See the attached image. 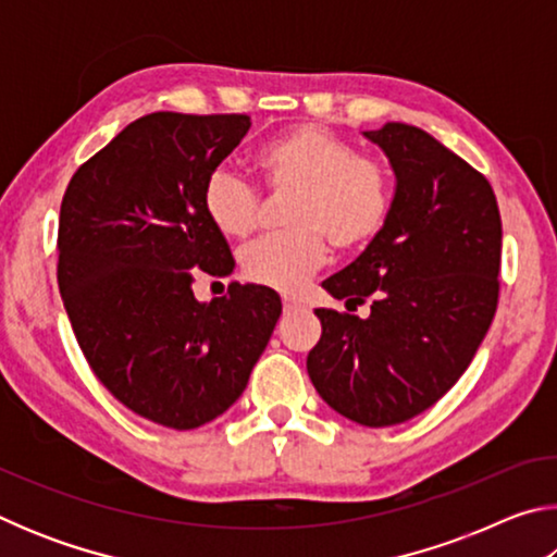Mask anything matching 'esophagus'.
Instances as JSON below:
<instances>
[{
	"mask_svg": "<svg viewBox=\"0 0 557 557\" xmlns=\"http://www.w3.org/2000/svg\"><path fill=\"white\" fill-rule=\"evenodd\" d=\"M282 309H285V312H297V309H301V301L295 297H285L282 299Z\"/></svg>",
	"mask_w": 557,
	"mask_h": 557,
	"instance_id": "34e87169",
	"label": "esophagus"
}]
</instances>
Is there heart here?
<instances>
[{
	"label": "heart",
	"instance_id": "heart-1",
	"mask_svg": "<svg viewBox=\"0 0 557 557\" xmlns=\"http://www.w3.org/2000/svg\"><path fill=\"white\" fill-rule=\"evenodd\" d=\"M260 169L275 199H295L289 235L260 240L243 252V275L260 287L295 295L324 265L326 243L354 252L381 233L391 211L388 172L322 125H299L260 152ZM203 211L231 240L258 231L262 196L228 166L213 169L203 184Z\"/></svg>",
	"mask_w": 557,
	"mask_h": 557
}]
</instances>
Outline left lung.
<instances>
[{
	"mask_svg": "<svg viewBox=\"0 0 557 557\" xmlns=\"http://www.w3.org/2000/svg\"><path fill=\"white\" fill-rule=\"evenodd\" d=\"M395 174L388 219L324 282L361 319L317 309L307 373L329 408L366 428L398 425L445 395L482 346L498 301L502 215L492 184L425 129L363 132Z\"/></svg>",
	"mask_w": 557,
	"mask_h": 557,
	"instance_id": "8db88e82",
	"label": "left lung"
}]
</instances>
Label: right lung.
Wrapping results in <instances>:
<instances>
[{"instance_id":"add662e5","label":"right lung","mask_w":557,"mask_h":557,"mask_svg":"<svg viewBox=\"0 0 557 557\" xmlns=\"http://www.w3.org/2000/svg\"><path fill=\"white\" fill-rule=\"evenodd\" d=\"M248 129V115L152 112L90 157L61 203L59 287L75 338L125 408L172 430L240 398L282 314L260 285L194 297L201 272L235 268L203 184Z\"/></svg>"}]
</instances>
